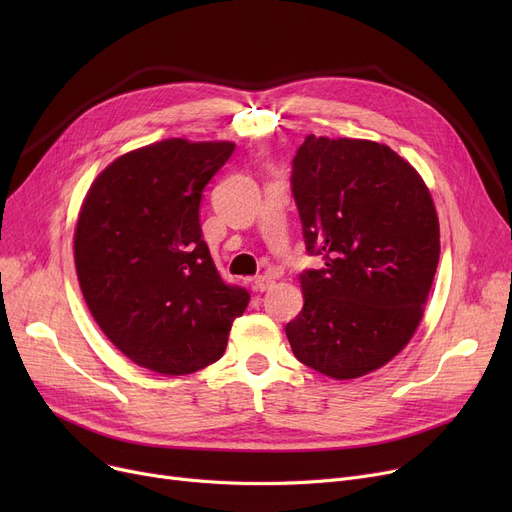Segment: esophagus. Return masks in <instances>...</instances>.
<instances>
[{"label":"esophagus","mask_w":512,"mask_h":512,"mask_svg":"<svg viewBox=\"0 0 512 512\" xmlns=\"http://www.w3.org/2000/svg\"><path fill=\"white\" fill-rule=\"evenodd\" d=\"M253 286H255V290L265 292L267 288L274 286V278H272V276H257L255 282H253Z\"/></svg>","instance_id":"esophagus-1"}]
</instances>
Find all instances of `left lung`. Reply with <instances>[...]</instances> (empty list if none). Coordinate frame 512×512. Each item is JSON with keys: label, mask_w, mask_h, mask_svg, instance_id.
<instances>
[{"label": "left lung", "mask_w": 512, "mask_h": 512, "mask_svg": "<svg viewBox=\"0 0 512 512\" xmlns=\"http://www.w3.org/2000/svg\"><path fill=\"white\" fill-rule=\"evenodd\" d=\"M292 197L309 255L305 305L286 324L292 353L334 380L380 369L413 338L440 259L436 207L390 147L309 134L292 159Z\"/></svg>", "instance_id": "obj_1"}]
</instances>
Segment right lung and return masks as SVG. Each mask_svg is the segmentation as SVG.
<instances>
[{"instance_id":"add662e5","label":"right lung","mask_w":512,"mask_h":512,"mask_svg":"<svg viewBox=\"0 0 512 512\" xmlns=\"http://www.w3.org/2000/svg\"><path fill=\"white\" fill-rule=\"evenodd\" d=\"M234 143L166 139L112 161L91 184L74 232L80 290L103 334L164 375L218 361L249 292L226 284L203 240V188Z\"/></svg>"}]
</instances>
